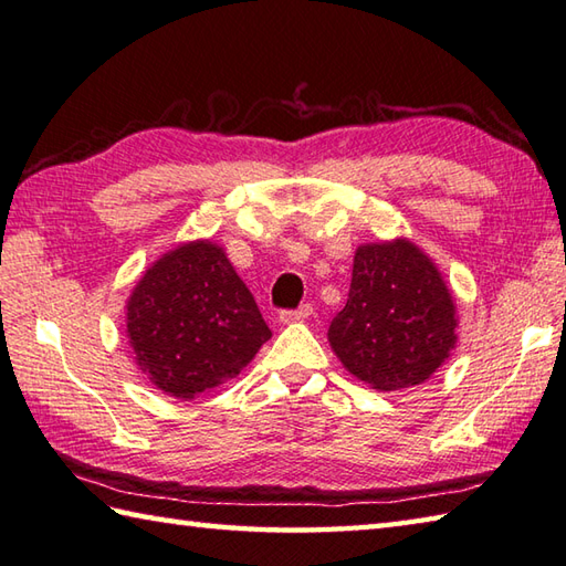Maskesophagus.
<instances>
[{
	"label": "esophagus",
	"instance_id": "obj_1",
	"mask_svg": "<svg viewBox=\"0 0 566 566\" xmlns=\"http://www.w3.org/2000/svg\"><path fill=\"white\" fill-rule=\"evenodd\" d=\"M314 314V306L312 304H302L298 308H292V312H282L280 321L282 324H294V321H304Z\"/></svg>",
	"mask_w": 566,
	"mask_h": 566
}]
</instances>
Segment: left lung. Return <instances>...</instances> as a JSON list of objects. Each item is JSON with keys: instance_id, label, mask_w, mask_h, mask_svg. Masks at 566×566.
Here are the masks:
<instances>
[{"instance_id": "left-lung-1", "label": "left lung", "mask_w": 566, "mask_h": 566, "mask_svg": "<svg viewBox=\"0 0 566 566\" xmlns=\"http://www.w3.org/2000/svg\"><path fill=\"white\" fill-rule=\"evenodd\" d=\"M457 324L441 272L400 238L356 250L348 302L331 321L328 343L350 375L392 392L437 373L457 346Z\"/></svg>"}]
</instances>
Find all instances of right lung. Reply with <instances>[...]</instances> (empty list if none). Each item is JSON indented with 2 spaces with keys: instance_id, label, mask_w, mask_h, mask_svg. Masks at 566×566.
<instances>
[{
  "instance_id": "right-lung-1",
  "label": "right lung",
  "mask_w": 566,
  "mask_h": 566,
  "mask_svg": "<svg viewBox=\"0 0 566 566\" xmlns=\"http://www.w3.org/2000/svg\"><path fill=\"white\" fill-rule=\"evenodd\" d=\"M127 336L151 385L193 400L240 375L272 331L223 248L196 240L144 272L127 302Z\"/></svg>"
}]
</instances>
